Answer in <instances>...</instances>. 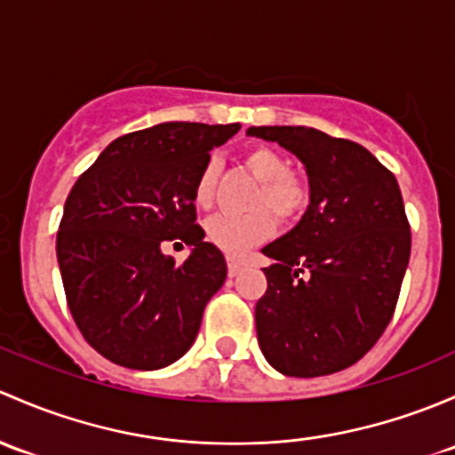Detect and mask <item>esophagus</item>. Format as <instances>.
Here are the masks:
<instances>
[{"instance_id": "esophagus-1", "label": "esophagus", "mask_w": 455, "mask_h": 455, "mask_svg": "<svg viewBox=\"0 0 455 455\" xmlns=\"http://www.w3.org/2000/svg\"><path fill=\"white\" fill-rule=\"evenodd\" d=\"M241 269H243L241 260H236V259H228V274H229V278H234V275L241 274Z\"/></svg>"}]
</instances>
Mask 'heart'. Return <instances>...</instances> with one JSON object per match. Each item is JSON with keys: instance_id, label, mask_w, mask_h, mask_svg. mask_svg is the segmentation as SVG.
<instances>
[{"instance_id": "heart-1", "label": "heart", "mask_w": 455, "mask_h": 455, "mask_svg": "<svg viewBox=\"0 0 455 455\" xmlns=\"http://www.w3.org/2000/svg\"><path fill=\"white\" fill-rule=\"evenodd\" d=\"M243 166L254 180L260 181L250 201V214H217L205 223V234L212 245L229 256H243L251 247L260 245L275 232V220L283 226L296 223L308 204H311V181L296 171H289V159L274 147L256 144L243 153ZM219 159L205 162L196 175L193 199L199 208H212L217 201L219 186Z\"/></svg>"}]
</instances>
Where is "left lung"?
<instances>
[{
    "mask_svg": "<svg viewBox=\"0 0 455 455\" xmlns=\"http://www.w3.org/2000/svg\"><path fill=\"white\" fill-rule=\"evenodd\" d=\"M307 166L311 204L262 254L267 291L256 332L287 377H324L357 363L395 315L411 232L396 177L362 144L307 126H251Z\"/></svg>",
    "mask_w": 455,
    "mask_h": 455,
    "instance_id": "obj_1",
    "label": "left lung"
}]
</instances>
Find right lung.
Returning a JSON list of instances; mask_svg holds the SVG:
<instances>
[{"label":"right lung","mask_w":455,"mask_h":455,"mask_svg":"<svg viewBox=\"0 0 455 455\" xmlns=\"http://www.w3.org/2000/svg\"><path fill=\"white\" fill-rule=\"evenodd\" d=\"M241 124L164 123L114 140L69 190L56 259L78 331L118 366L157 370L193 346L226 283L221 251L196 223L193 188L212 147ZM166 240L194 254L180 266Z\"/></svg>","instance_id":"1"}]
</instances>
